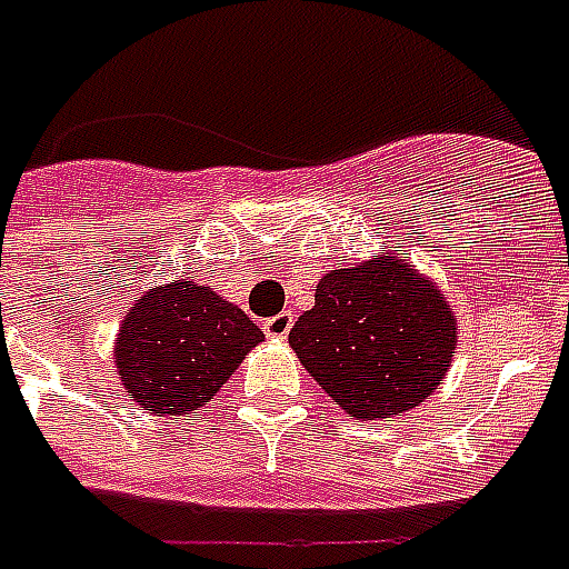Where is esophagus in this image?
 Segmentation results:
<instances>
[{"label":"esophagus","mask_w":569,"mask_h":569,"mask_svg":"<svg viewBox=\"0 0 569 569\" xmlns=\"http://www.w3.org/2000/svg\"><path fill=\"white\" fill-rule=\"evenodd\" d=\"M293 327V315L290 311H281L276 318H267L263 320V332H267L269 339H284Z\"/></svg>","instance_id":"34e87169"}]
</instances>
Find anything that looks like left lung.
<instances>
[{
	"instance_id": "1",
	"label": "left lung",
	"mask_w": 569,
	"mask_h": 569,
	"mask_svg": "<svg viewBox=\"0 0 569 569\" xmlns=\"http://www.w3.org/2000/svg\"><path fill=\"white\" fill-rule=\"evenodd\" d=\"M290 348L339 408L387 420L438 390L456 353V318L411 263L375 258L318 281Z\"/></svg>"
}]
</instances>
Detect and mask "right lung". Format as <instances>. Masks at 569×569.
Masks as SVG:
<instances>
[{"mask_svg": "<svg viewBox=\"0 0 569 569\" xmlns=\"http://www.w3.org/2000/svg\"><path fill=\"white\" fill-rule=\"evenodd\" d=\"M263 332L233 302L194 281L149 290L122 320L117 369L143 411L194 413L221 390Z\"/></svg>", "mask_w": 569, "mask_h": 569, "instance_id": "add662e5", "label": "right lung"}]
</instances>
